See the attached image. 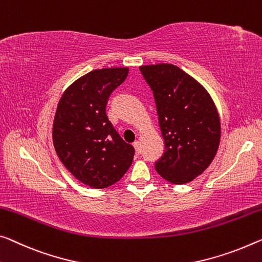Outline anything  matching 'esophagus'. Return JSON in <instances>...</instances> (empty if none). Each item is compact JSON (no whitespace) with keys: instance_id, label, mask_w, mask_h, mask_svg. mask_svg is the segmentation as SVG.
<instances>
[{"instance_id":"obj_1","label":"esophagus","mask_w":262,"mask_h":262,"mask_svg":"<svg viewBox=\"0 0 262 262\" xmlns=\"http://www.w3.org/2000/svg\"><path fill=\"white\" fill-rule=\"evenodd\" d=\"M134 147H135V150H136V152L137 154H140V143L138 142V140H136V142L134 143Z\"/></svg>"}]
</instances>
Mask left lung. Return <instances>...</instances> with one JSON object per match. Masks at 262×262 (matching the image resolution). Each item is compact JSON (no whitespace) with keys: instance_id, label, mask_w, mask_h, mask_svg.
Here are the masks:
<instances>
[{"instance_id":"1","label":"left lung","mask_w":262,"mask_h":262,"mask_svg":"<svg viewBox=\"0 0 262 262\" xmlns=\"http://www.w3.org/2000/svg\"><path fill=\"white\" fill-rule=\"evenodd\" d=\"M154 91L165 154L156 171L165 180L192 182L210 166L219 148L221 124L208 91L170 63L139 67Z\"/></svg>"}]
</instances>
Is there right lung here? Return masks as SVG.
Segmentation results:
<instances>
[{"mask_svg": "<svg viewBox=\"0 0 262 262\" xmlns=\"http://www.w3.org/2000/svg\"><path fill=\"white\" fill-rule=\"evenodd\" d=\"M127 74V67L92 70L70 84L58 102L52 125L56 154L91 188L117 183L134 160V146L120 138L105 112L111 92Z\"/></svg>", "mask_w": 262, "mask_h": 262, "instance_id": "right-lung-1", "label": "right lung"}]
</instances>
